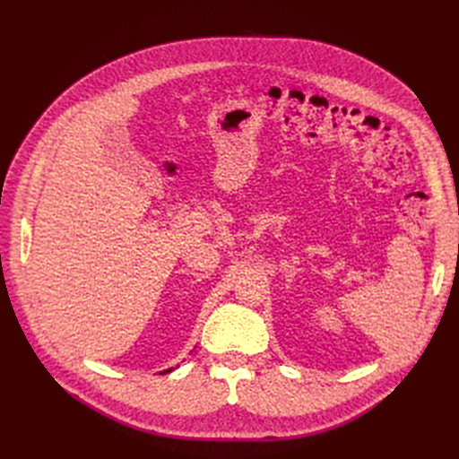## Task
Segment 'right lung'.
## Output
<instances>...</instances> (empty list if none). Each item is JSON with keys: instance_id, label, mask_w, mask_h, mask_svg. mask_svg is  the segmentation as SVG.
<instances>
[{"instance_id": "right-lung-1", "label": "right lung", "mask_w": 459, "mask_h": 459, "mask_svg": "<svg viewBox=\"0 0 459 459\" xmlns=\"http://www.w3.org/2000/svg\"><path fill=\"white\" fill-rule=\"evenodd\" d=\"M174 368H169V369H164V371H160V373H170Z\"/></svg>"}]
</instances>
